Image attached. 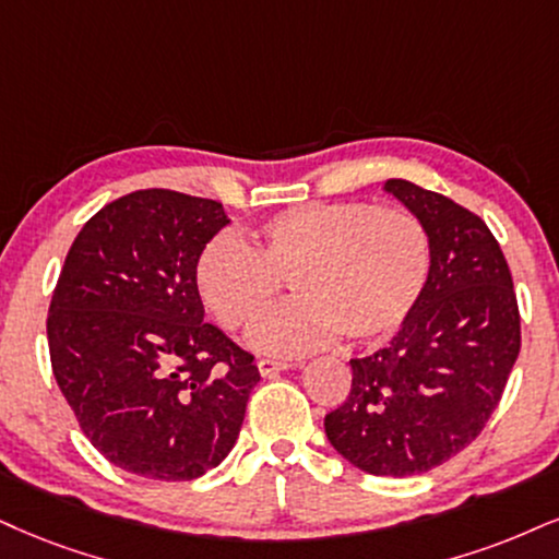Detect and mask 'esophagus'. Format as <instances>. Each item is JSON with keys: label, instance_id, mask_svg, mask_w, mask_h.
Instances as JSON below:
<instances>
[{"label": "esophagus", "instance_id": "1", "mask_svg": "<svg viewBox=\"0 0 559 559\" xmlns=\"http://www.w3.org/2000/svg\"><path fill=\"white\" fill-rule=\"evenodd\" d=\"M257 365H259V373H261V376H274V373H280V370L293 368V362L277 360V357H261V360H259Z\"/></svg>", "mask_w": 559, "mask_h": 559}]
</instances>
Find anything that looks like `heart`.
I'll return each instance as SVG.
<instances>
[{"instance_id": "obj_1", "label": "heart", "mask_w": 559, "mask_h": 559, "mask_svg": "<svg viewBox=\"0 0 559 559\" xmlns=\"http://www.w3.org/2000/svg\"><path fill=\"white\" fill-rule=\"evenodd\" d=\"M430 272V230L406 206L311 202L264 219L251 248L236 236L212 238L194 280L212 316L236 332L290 278L299 298L261 316L248 342L269 355H302L340 334L370 342L396 332Z\"/></svg>"}]
</instances>
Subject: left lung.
<instances>
[{"instance_id":"1","label":"left lung","mask_w":559,"mask_h":559,"mask_svg":"<svg viewBox=\"0 0 559 559\" xmlns=\"http://www.w3.org/2000/svg\"><path fill=\"white\" fill-rule=\"evenodd\" d=\"M383 189L430 230V282L394 340L349 360L353 389L323 427L357 469L409 477L479 436L521 353V316L511 269L485 219L404 178Z\"/></svg>"}]
</instances>
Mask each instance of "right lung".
Wrapping results in <instances>:
<instances>
[{"mask_svg": "<svg viewBox=\"0 0 559 559\" xmlns=\"http://www.w3.org/2000/svg\"><path fill=\"white\" fill-rule=\"evenodd\" d=\"M227 223L212 199L132 191L87 219L53 287V378L90 443L136 477L215 469L261 378L197 290L199 253Z\"/></svg>", "mask_w": 559, "mask_h": 559, "instance_id": "add662e5", "label": "right lung"}]
</instances>
